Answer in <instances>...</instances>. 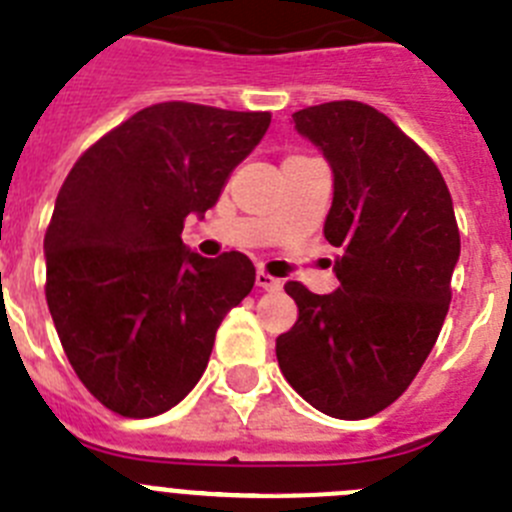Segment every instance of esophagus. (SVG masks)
<instances>
[{"label":"esophagus","mask_w":512,"mask_h":512,"mask_svg":"<svg viewBox=\"0 0 512 512\" xmlns=\"http://www.w3.org/2000/svg\"><path fill=\"white\" fill-rule=\"evenodd\" d=\"M256 287L266 289V292H276V289H281V279L266 274V271H256Z\"/></svg>","instance_id":"obj_1"}]
</instances>
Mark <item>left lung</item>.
I'll return each mask as SVG.
<instances>
[{"label": "left lung", "instance_id": "obj_1", "mask_svg": "<svg viewBox=\"0 0 512 512\" xmlns=\"http://www.w3.org/2000/svg\"><path fill=\"white\" fill-rule=\"evenodd\" d=\"M292 119L330 164L325 238L340 256L335 292L284 287L299 317L276 337V360L317 411L368 419L409 388L444 325L459 261L452 195L424 149L373 106L332 101Z\"/></svg>", "mask_w": 512, "mask_h": 512}]
</instances>
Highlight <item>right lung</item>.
Masks as SVG:
<instances>
[{
	"label": "right lung",
	"mask_w": 512,
	"mask_h": 512,
	"mask_svg": "<svg viewBox=\"0 0 512 512\" xmlns=\"http://www.w3.org/2000/svg\"><path fill=\"white\" fill-rule=\"evenodd\" d=\"M271 124L266 111L167 101L83 154L45 233L50 314L83 386L129 419L164 414L200 381L220 322L253 289L243 253L182 243Z\"/></svg>",
	"instance_id": "1"
}]
</instances>
